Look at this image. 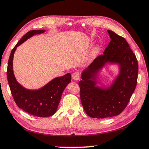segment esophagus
Wrapping results in <instances>:
<instances>
[{
    "mask_svg": "<svg viewBox=\"0 0 149 149\" xmlns=\"http://www.w3.org/2000/svg\"><path fill=\"white\" fill-rule=\"evenodd\" d=\"M72 79L75 80V81H79V80L80 79L79 74H78V73H77V72L74 73V74H72Z\"/></svg>",
    "mask_w": 149,
    "mask_h": 149,
    "instance_id": "34e87169",
    "label": "esophagus"
}]
</instances>
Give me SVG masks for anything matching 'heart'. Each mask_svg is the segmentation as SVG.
I'll use <instances>...</instances> for the list:
<instances>
[{"label":"heart","instance_id":"obj_1","mask_svg":"<svg viewBox=\"0 0 149 149\" xmlns=\"http://www.w3.org/2000/svg\"><path fill=\"white\" fill-rule=\"evenodd\" d=\"M101 51V48L100 46H96L93 48V50L91 52V57L92 58H95L97 56L100 54Z\"/></svg>","mask_w":149,"mask_h":149}]
</instances>
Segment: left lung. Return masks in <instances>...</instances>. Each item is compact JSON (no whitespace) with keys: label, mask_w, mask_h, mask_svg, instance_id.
Returning a JSON list of instances; mask_svg holds the SVG:
<instances>
[{"label":"left lung","mask_w":149,"mask_h":149,"mask_svg":"<svg viewBox=\"0 0 149 149\" xmlns=\"http://www.w3.org/2000/svg\"><path fill=\"white\" fill-rule=\"evenodd\" d=\"M111 41L103 55L95 58L81 72L79 82L81 104L87 115L92 118L117 116L127 107L137 82L139 66L136 56L126 40L107 30ZM118 65L119 72L105 86L99 77L104 67Z\"/></svg>","instance_id":"obj_1"}]
</instances>
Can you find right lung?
<instances>
[{
  "label": "right lung",
  "instance_id": "add662e5",
  "mask_svg": "<svg viewBox=\"0 0 149 149\" xmlns=\"http://www.w3.org/2000/svg\"><path fill=\"white\" fill-rule=\"evenodd\" d=\"M46 30H33L24 35L12 49L7 68V79L16 105L25 112L40 117L52 116L56 112L63 91L71 82V74L68 73L63 76L55 77L39 89H26L16 79L13 70V58L17 47L34 35L42 34Z\"/></svg>",
  "mask_w": 149,
  "mask_h": 149
}]
</instances>
